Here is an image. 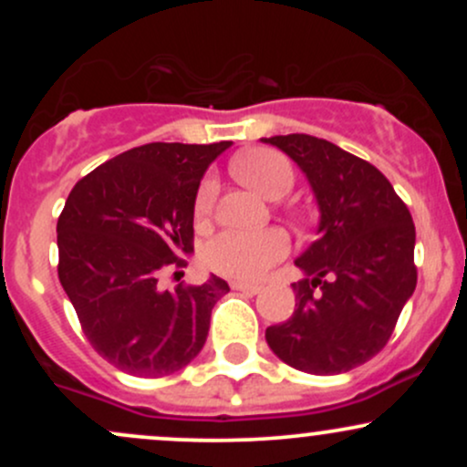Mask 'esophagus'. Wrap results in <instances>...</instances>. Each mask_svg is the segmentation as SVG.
<instances>
[{
	"label": "esophagus",
	"mask_w": 467,
	"mask_h": 467,
	"mask_svg": "<svg viewBox=\"0 0 467 467\" xmlns=\"http://www.w3.org/2000/svg\"><path fill=\"white\" fill-rule=\"evenodd\" d=\"M233 289H239V292H245V294H259L261 287L254 285V283H244V281H233L230 283Z\"/></svg>",
	"instance_id": "1"
}]
</instances>
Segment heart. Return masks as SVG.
<instances>
[{"label": "heart", "mask_w": 467, "mask_h": 467, "mask_svg": "<svg viewBox=\"0 0 467 467\" xmlns=\"http://www.w3.org/2000/svg\"><path fill=\"white\" fill-rule=\"evenodd\" d=\"M237 178L261 195L276 200L285 195L294 184L292 164L281 153L270 149H254L239 155L233 164ZM217 197V182L213 175L202 180L195 195V215H211ZM289 250V239L281 228L265 230H222L208 239L202 259L208 270L239 281H254L264 276L267 267L281 261Z\"/></svg>", "instance_id": "obj_1"}]
</instances>
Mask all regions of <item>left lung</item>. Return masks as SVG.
<instances>
[{
    "instance_id": "8db88e82",
    "label": "left lung",
    "mask_w": 467,
    "mask_h": 467,
    "mask_svg": "<svg viewBox=\"0 0 467 467\" xmlns=\"http://www.w3.org/2000/svg\"><path fill=\"white\" fill-rule=\"evenodd\" d=\"M261 140L301 166L320 208L318 239L294 261L296 309L265 340L298 371L347 373L384 349L415 292V223L367 160L307 133Z\"/></svg>"
}]
</instances>
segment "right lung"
I'll return each mask as SVG.
<instances>
[{"mask_svg":"<svg viewBox=\"0 0 467 467\" xmlns=\"http://www.w3.org/2000/svg\"><path fill=\"white\" fill-rule=\"evenodd\" d=\"M230 144H142L100 164L69 192L57 223L58 281L89 345L120 371L171 375L206 342L228 283L213 275L171 292L158 281L166 267L186 265L197 189Z\"/></svg>","mask_w":467,"mask_h":467,"instance_id":"add662e5","label":"right lung"}]
</instances>
